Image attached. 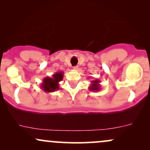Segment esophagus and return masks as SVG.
Returning <instances> with one entry per match:
<instances>
[{
    "instance_id": "1",
    "label": "esophagus",
    "mask_w": 150,
    "mask_h": 150,
    "mask_svg": "<svg viewBox=\"0 0 150 150\" xmlns=\"http://www.w3.org/2000/svg\"><path fill=\"white\" fill-rule=\"evenodd\" d=\"M73 68L74 70H77V69H78V67H77V66H73Z\"/></svg>"
}]
</instances>
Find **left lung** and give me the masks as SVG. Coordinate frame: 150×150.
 Listing matches in <instances>:
<instances>
[{
    "label": "left lung",
    "instance_id": "8db88e82",
    "mask_svg": "<svg viewBox=\"0 0 150 150\" xmlns=\"http://www.w3.org/2000/svg\"><path fill=\"white\" fill-rule=\"evenodd\" d=\"M91 85L89 87V89L90 91H93V92H98L101 89V85L100 80H94L92 81H90Z\"/></svg>",
    "mask_w": 150,
    "mask_h": 150
}]
</instances>
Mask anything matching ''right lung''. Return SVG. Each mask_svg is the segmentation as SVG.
<instances>
[{
    "mask_svg": "<svg viewBox=\"0 0 150 150\" xmlns=\"http://www.w3.org/2000/svg\"><path fill=\"white\" fill-rule=\"evenodd\" d=\"M63 72H57L52 75V77L44 78L40 87L45 92H53L59 89V82L63 78Z\"/></svg>",
    "mask_w": 150,
    "mask_h": 150,
    "instance_id": "right-lung-1",
    "label": "right lung"
}]
</instances>
